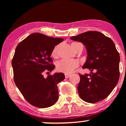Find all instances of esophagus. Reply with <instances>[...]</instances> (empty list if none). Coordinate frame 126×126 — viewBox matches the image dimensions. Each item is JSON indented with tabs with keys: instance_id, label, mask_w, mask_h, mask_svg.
<instances>
[{
	"instance_id": "obj_1",
	"label": "esophagus",
	"mask_w": 126,
	"mask_h": 126,
	"mask_svg": "<svg viewBox=\"0 0 126 126\" xmlns=\"http://www.w3.org/2000/svg\"><path fill=\"white\" fill-rule=\"evenodd\" d=\"M64 76H65V78H69V76H70V74H67V73H65Z\"/></svg>"
}]
</instances>
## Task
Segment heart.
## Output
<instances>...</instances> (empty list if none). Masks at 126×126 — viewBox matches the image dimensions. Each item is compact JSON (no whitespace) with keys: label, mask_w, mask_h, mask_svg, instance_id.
<instances>
[{"label":"heart","mask_w":126,"mask_h":126,"mask_svg":"<svg viewBox=\"0 0 126 126\" xmlns=\"http://www.w3.org/2000/svg\"><path fill=\"white\" fill-rule=\"evenodd\" d=\"M79 43L73 42L71 44L72 48L75 50L76 45ZM59 48V45L56 46L51 51V56L54 58L57 57V50ZM79 63L77 60H67V59H62L57 63L56 64V69L59 72H63L65 73H72L75 69L79 66Z\"/></svg>","instance_id":"heart-1"}]
</instances>
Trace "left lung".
<instances>
[{
  "label": "left lung",
  "mask_w": 126,
  "mask_h": 126,
  "mask_svg": "<svg viewBox=\"0 0 126 126\" xmlns=\"http://www.w3.org/2000/svg\"><path fill=\"white\" fill-rule=\"evenodd\" d=\"M81 42L87 50L88 57L83 69L91 74H79V96L89 103H96L107 96L116 86L120 77V58L114 42L98 31H88L71 37Z\"/></svg>",
  "instance_id": "1"
}]
</instances>
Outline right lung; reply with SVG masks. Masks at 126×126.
<instances>
[{"instance_id":"obj_1","label":"right lung","mask_w":126,"mask_h":126,"mask_svg":"<svg viewBox=\"0 0 126 126\" xmlns=\"http://www.w3.org/2000/svg\"><path fill=\"white\" fill-rule=\"evenodd\" d=\"M63 38L33 33L18 44L12 60L14 80L24 98L38 108L54 105L59 98L57 84L64 79L63 73L44 78L54 69L51 51Z\"/></svg>"}]
</instances>
